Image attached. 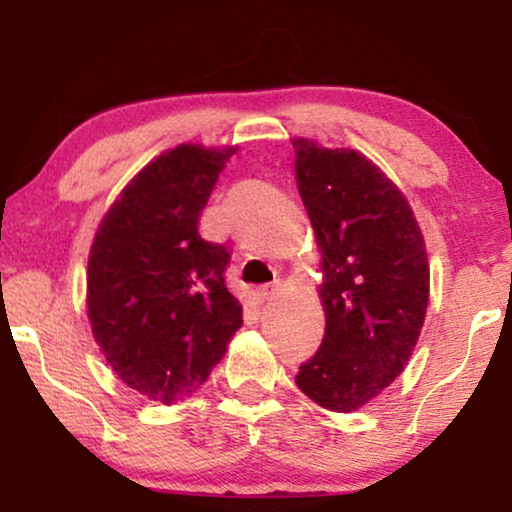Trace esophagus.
Wrapping results in <instances>:
<instances>
[{"label": "esophagus", "mask_w": 512, "mask_h": 512, "mask_svg": "<svg viewBox=\"0 0 512 512\" xmlns=\"http://www.w3.org/2000/svg\"><path fill=\"white\" fill-rule=\"evenodd\" d=\"M279 291V282H272V284H265V286H258V300H261V303H265V300H270L272 296H275V293Z\"/></svg>", "instance_id": "esophagus-1"}]
</instances>
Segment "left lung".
<instances>
[{"mask_svg": "<svg viewBox=\"0 0 512 512\" xmlns=\"http://www.w3.org/2000/svg\"><path fill=\"white\" fill-rule=\"evenodd\" d=\"M293 149L326 312L324 340L296 384L321 408L352 412L403 373L417 345L429 305L424 237L403 193L359 151L310 139Z\"/></svg>", "mask_w": 512, "mask_h": 512, "instance_id": "left-lung-1", "label": "left lung"}]
</instances>
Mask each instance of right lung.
<instances>
[{
	"label": "right lung",
	"instance_id": "1",
	"mask_svg": "<svg viewBox=\"0 0 512 512\" xmlns=\"http://www.w3.org/2000/svg\"><path fill=\"white\" fill-rule=\"evenodd\" d=\"M235 149L179 144L144 167L104 216L88 258V319L130 389L165 405L191 396L242 326L230 251L198 221Z\"/></svg>",
	"mask_w": 512,
	"mask_h": 512
}]
</instances>
